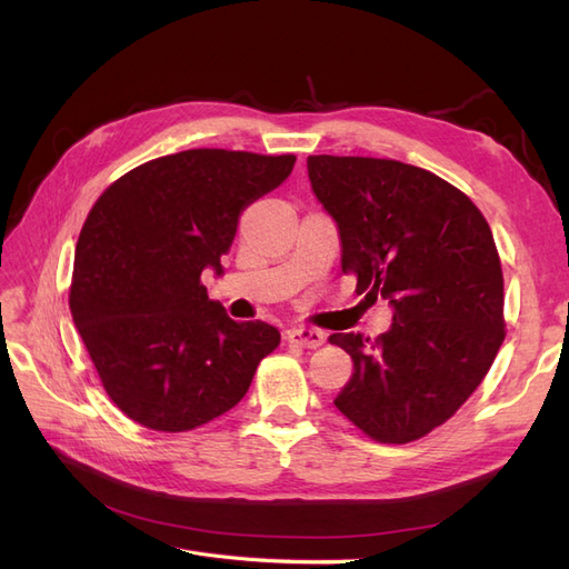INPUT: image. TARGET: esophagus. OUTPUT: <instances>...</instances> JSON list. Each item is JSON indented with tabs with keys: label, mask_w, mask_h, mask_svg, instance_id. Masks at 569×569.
<instances>
[{
	"label": "esophagus",
	"mask_w": 569,
	"mask_h": 569,
	"mask_svg": "<svg viewBox=\"0 0 569 569\" xmlns=\"http://www.w3.org/2000/svg\"><path fill=\"white\" fill-rule=\"evenodd\" d=\"M287 341L295 343V347L318 349L325 343V335L320 330H313V327H291V330H287Z\"/></svg>",
	"instance_id": "esophagus-1"
}]
</instances>
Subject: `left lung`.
<instances>
[{
	"instance_id": "1",
	"label": "left lung",
	"mask_w": 569,
	"mask_h": 569,
	"mask_svg": "<svg viewBox=\"0 0 569 569\" xmlns=\"http://www.w3.org/2000/svg\"><path fill=\"white\" fill-rule=\"evenodd\" d=\"M337 222L341 270L385 297L393 322L375 341L330 337L353 360L335 406L382 443L432 432L470 399L506 339L503 272L489 222L425 168L370 157H308Z\"/></svg>"
}]
</instances>
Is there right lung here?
Instances as JSON below:
<instances>
[{"label":"right lung","instance_id":"1","mask_svg":"<svg viewBox=\"0 0 569 569\" xmlns=\"http://www.w3.org/2000/svg\"><path fill=\"white\" fill-rule=\"evenodd\" d=\"M295 153L187 149L132 168L97 199L76 244L71 313L111 401L157 432H187L244 399L278 349L234 322L201 272L222 274L242 211L280 187Z\"/></svg>","mask_w":569,"mask_h":569}]
</instances>
